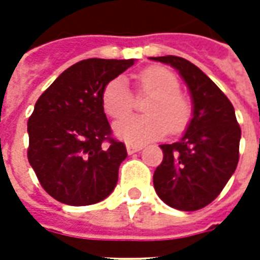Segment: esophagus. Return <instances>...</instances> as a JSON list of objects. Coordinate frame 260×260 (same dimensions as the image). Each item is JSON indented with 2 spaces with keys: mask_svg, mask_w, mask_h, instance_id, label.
<instances>
[{
  "mask_svg": "<svg viewBox=\"0 0 260 260\" xmlns=\"http://www.w3.org/2000/svg\"><path fill=\"white\" fill-rule=\"evenodd\" d=\"M141 149H142L141 145H134V143H126V150H128V153H129V154H132V153L139 152Z\"/></svg>",
  "mask_w": 260,
  "mask_h": 260,
  "instance_id": "1",
  "label": "esophagus"
}]
</instances>
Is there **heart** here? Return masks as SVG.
Masks as SVG:
<instances>
[{"label": "heart", "mask_w": 260, "mask_h": 260, "mask_svg": "<svg viewBox=\"0 0 260 260\" xmlns=\"http://www.w3.org/2000/svg\"><path fill=\"white\" fill-rule=\"evenodd\" d=\"M136 93L149 94L143 115H134L115 124V134L135 145L163 138L170 129H184L192 115L191 100L180 91V80L164 67H149L135 76ZM102 104L108 117L119 119L131 113L134 96L124 79L115 78L104 86Z\"/></svg>", "instance_id": "1"}]
</instances>
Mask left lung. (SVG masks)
Segmentation results:
<instances>
[{"label": "left lung", "instance_id": "1", "mask_svg": "<svg viewBox=\"0 0 260 260\" xmlns=\"http://www.w3.org/2000/svg\"><path fill=\"white\" fill-rule=\"evenodd\" d=\"M152 59L178 69L193 100V118L184 136L160 146L163 161L153 174V185L169 206L199 210L220 195L234 174L240 160V124L227 96L196 65L175 55Z\"/></svg>", "mask_w": 260, "mask_h": 260}]
</instances>
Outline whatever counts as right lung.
<instances>
[{"label": "right lung", "mask_w": 260, "mask_h": 260, "mask_svg": "<svg viewBox=\"0 0 260 260\" xmlns=\"http://www.w3.org/2000/svg\"><path fill=\"white\" fill-rule=\"evenodd\" d=\"M134 59L89 58L65 69L35 104L27 121V160L43 189L61 203L106 199L128 153L113 136L102 104L104 86Z\"/></svg>", "instance_id": "obj_1"}]
</instances>
